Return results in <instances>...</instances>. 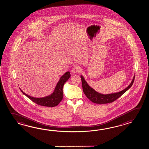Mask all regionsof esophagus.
<instances>
[{
  "label": "esophagus",
  "mask_w": 149,
  "mask_h": 149,
  "mask_svg": "<svg viewBox=\"0 0 149 149\" xmlns=\"http://www.w3.org/2000/svg\"><path fill=\"white\" fill-rule=\"evenodd\" d=\"M81 70V68L79 66H75L72 70V72L73 73H79Z\"/></svg>",
  "instance_id": "obj_1"
}]
</instances>
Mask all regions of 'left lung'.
I'll use <instances>...</instances> for the list:
<instances>
[{"instance_id":"obj_1","label":"left lung","mask_w":149,"mask_h":149,"mask_svg":"<svg viewBox=\"0 0 149 149\" xmlns=\"http://www.w3.org/2000/svg\"><path fill=\"white\" fill-rule=\"evenodd\" d=\"M81 79L82 81L83 91L86 95V97L93 103L105 104V103H111L112 102L115 101L118 98L121 97L125 92L127 91L133 84L134 79H135V76L134 77L130 85L126 88H125L124 90H123V91L119 92L118 93L106 94V95L100 94L94 90L93 88H91L85 81V79L83 78V76H81Z\"/></svg>"}]
</instances>
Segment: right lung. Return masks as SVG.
<instances>
[{"label": "right lung", "mask_w": 149, "mask_h": 149, "mask_svg": "<svg viewBox=\"0 0 149 149\" xmlns=\"http://www.w3.org/2000/svg\"><path fill=\"white\" fill-rule=\"evenodd\" d=\"M70 77V72H67L66 73H65V74L61 77L53 93L46 97L39 98L32 97L25 94L21 89L20 90L22 93L28 98H29L34 103H37V104L42 106L54 107L57 106L61 102V101L62 100L63 97V86L65 83L69 79Z\"/></svg>", "instance_id": "add662e5"}]
</instances>
